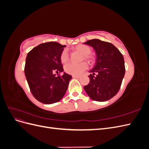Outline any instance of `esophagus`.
<instances>
[{"mask_svg": "<svg viewBox=\"0 0 149 149\" xmlns=\"http://www.w3.org/2000/svg\"><path fill=\"white\" fill-rule=\"evenodd\" d=\"M73 78H80V76H73Z\"/></svg>", "mask_w": 149, "mask_h": 149, "instance_id": "esophagus-1", "label": "esophagus"}]
</instances>
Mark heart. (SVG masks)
Returning a JSON list of instances; mask_svg holds the SVG:
<instances>
[{
  "label": "heart",
  "instance_id": "obj_1",
  "mask_svg": "<svg viewBox=\"0 0 149 149\" xmlns=\"http://www.w3.org/2000/svg\"><path fill=\"white\" fill-rule=\"evenodd\" d=\"M74 50L83 54L82 60H86L89 62L92 63L94 60L93 57L89 55L92 49L89 46L86 45H78L74 48ZM70 59V54L67 49H64L61 53L60 60L62 63H66ZM88 64L86 62H82L79 64L68 63L65 66V71L66 73L74 76H79L82 74L83 72L88 68Z\"/></svg>",
  "mask_w": 149,
  "mask_h": 149
}]
</instances>
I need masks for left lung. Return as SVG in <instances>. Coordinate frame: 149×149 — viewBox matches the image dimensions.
Wrapping results in <instances>:
<instances>
[{"instance_id":"obj_1","label":"left lung","mask_w":149,"mask_h":149,"mask_svg":"<svg viewBox=\"0 0 149 149\" xmlns=\"http://www.w3.org/2000/svg\"><path fill=\"white\" fill-rule=\"evenodd\" d=\"M84 43L93 47L96 54L95 65L89 71V83L84 89L93 100H109L120 88L125 71L124 57L111 43L93 39Z\"/></svg>"}]
</instances>
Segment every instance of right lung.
Segmentation results:
<instances>
[{
	"mask_svg": "<svg viewBox=\"0 0 149 149\" xmlns=\"http://www.w3.org/2000/svg\"><path fill=\"white\" fill-rule=\"evenodd\" d=\"M66 45L57 42L40 44L27 54L25 74L31 94L36 100L46 104L60 101L65 94L72 76L60 73L63 68L60 55Z\"/></svg>",
	"mask_w": 149,
	"mask_h": 149,
	"instance_id": "add662e5",
	"label": "right lung"
}]
</instances>
